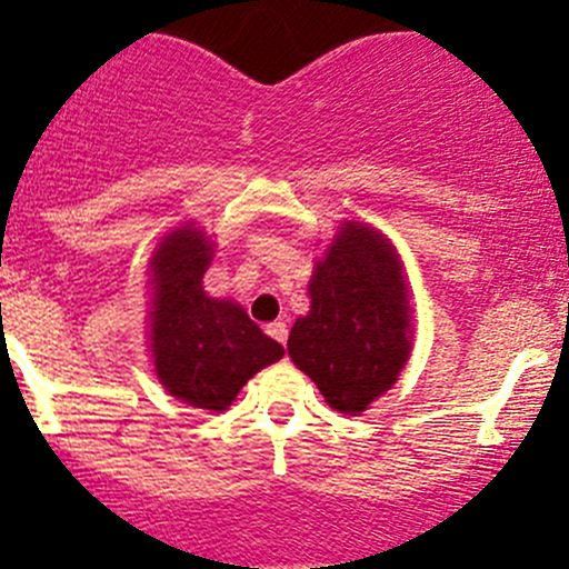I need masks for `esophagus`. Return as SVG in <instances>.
Masks as SVG:
<instances>
[{
    "label": "esophagus",
    "instance_id": "34e87169",
    "mask_svg": "<svg viewBox=\"0 0 569 569\" xmlns=\"http://www.w3.org/2000/svg\"><path fill=\"white\" fill-rule=\"evenodd\" d=\"M267 332L274 338V341H280L286 347V341H289V327H286V321H272V325H267Z\"/></svg>",
    "mask_w": 569,
    "mask_h": 569
}]
</instances>
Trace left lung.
<instances>
[{
  "label": "left lung",
  "mask_w": 569,
  "mask_h": 569,
  "mask_svg": "<svg viewBox=\"0 0 569 569\" xmlns=\"http://www.w3.org/2000/svg\"><path fill=\"white\" fill-rule=\"evenodd\" d=\"M311 311L289 332V358L330 407L360 416L393 386L412 343L399 252L380 231L343 222L311 278Z\"/></svg>",
  "instance_id": "left-lung-1"
}]
</instances>
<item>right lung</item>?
Returning <instances> with one entry per match:
<instances>
[{
	"label": "right lung",
	"mask_w": 569,
	"mask_h": 569,
	"mask_svg": "<svg viewBox=\"0 0 569 569\" xmlns=\"http://www.w3.org/2000/svg\"><path fill=\"white\" fill-rule=\"evenodd\" d=\"M214 256L200 228L183 226L162 239L151 258V352L159 382L198 410H228L244 382L283 358L242 306L203 291Z\"/></svg>",
	"instance_id": "1"
}]
</instances>
